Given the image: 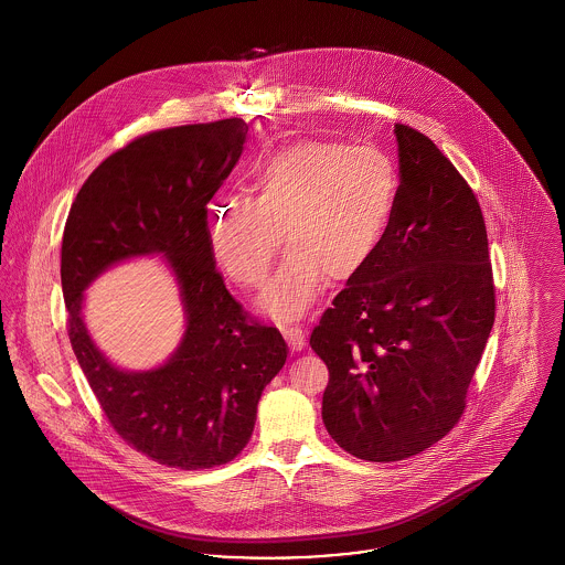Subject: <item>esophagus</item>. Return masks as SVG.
Masks as SVG:
<instances>
[{
  "mask_svg": "<svg viewBox=\"0 0 565 565\" xmlns=\"http://www.w3.org/2000/svg\"><path fill=\"white\" fill-rule=\"evenodd\" d=\"M281 334H284V339L288 341V345L292 348V351H300L305 348V330H302V326L286 323V326H281Z\"/></svg>",
  "mask_w": 565,
  "mask_h": 565,
  "instance_id": "obj_1",
  "label": "esophagus"
}]
</instances>
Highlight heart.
Instances as JSON below:
<instances>
[{"instance_id": "1", "label": "heart", "mask_w": 565, "mask_h": 565, "mask_svg": "<svg viewBox=\"0 0 565 565\" xmlns=\"http://www.w3.org/2000/svg\"><path fill=\"white\" fill-rule=\"evenodd\" d=\"M401 194L394 161L373 146L302 139L258 162L247 199H217L207 212L215 265L243 288H258L281 243L288 249L258 305L292 320L330 281H348L375 258Z\"/></svg>"}]
</instances>
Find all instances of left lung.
<instances>
[{"instance_id":"1","label":"left lung","mask_w":565,"mask_h":565,"mask_svg":"<svg viewBox=\"0 0 565 565\" xmlns=\"http://www.w3.org/2000/svg\"><path fill=\"white\" fill-rule=\"evenodd\" d=\"M394 134L392 228L309 341L330 373L323 426L366 461L415 456L456 426L495 316L475 192L426 135L404 125Z\"/></svg>"}]
</instances>
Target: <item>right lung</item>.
Returning <instances> with one entry per match:
<instances>
[{"label": "right lung", "mask_w": 565, "mask_h": 565, "mask_svg": "<svg viewBox=\"0 0 565 565\" xmlns=\"http://www.w3.org/2000/svg\"><path fill=\"white\" fill-rule=\"evenodd\" d=\"M242 118L143 135L84 182L65 224L61 286L70 341L111 428L162 466L214 468L247 445L263 390L288 358L277 328L252 322L207 245V203L239 162ZM161 255L185 309L174 353L148 372L116 367L83 322V292L106 269Z\"/></svg>", "instance_id": "add662e5"}]
</instances>
